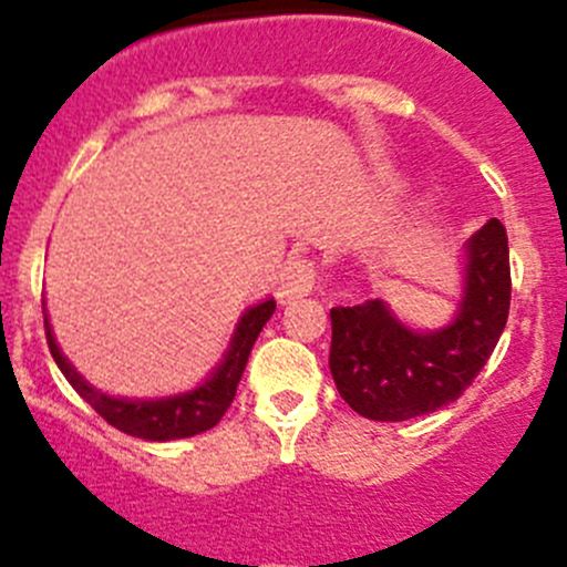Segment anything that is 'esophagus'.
Returning a JSON list of instances; mask_svg holds the SVG:
<instances>
[{"instance_id": "1", "label": "esophagus", "mask_w": 567, "mask_h": 567, "mask_svg": "<svg viewBox=\"0 0 567 567\" xmlns=\"http://www.w3.org/2000/svg\"><path fill=\"white\" fill-rule=\"evenodd\" d=\"M316 262L307 257H290L288 266L282 268V279H279V301H293L296 296H307L316 288Z\"/></svg>"}]
</instances>
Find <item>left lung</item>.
<instances>
[{
  "instance_id": "8db88e82",
  "label": "left lung",
  "mask_w": 567,
  "mask_h": 567,
  "mask_svg": "<svg viewBox=\"0 0 567 567\" xmlns=\"http://www.w3.org/2000/svg\"><path fill=\"white\" fill-rule=\"evenodd\" d=\"M511 312V249L499 219L466 244L453 323L414 331L381 299L331 307L329 370L357 414L403 422L458 400L494 353Z\"/></svg>"
}]
</instances>
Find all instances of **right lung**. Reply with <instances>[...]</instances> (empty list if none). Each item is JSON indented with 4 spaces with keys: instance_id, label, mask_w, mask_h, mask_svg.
Here are the masks:
<instances>
[{
    "instance_id": "obj_1",
    "label": "right lung",
    "mask_w": 567,
    "mask_h": 567,
    "mask_svg": "<svg viewBox=\"0 0 567 567\" xmlns=\"http://www.w3.org/2000/svg\"><path fill=\"white\" fill-rule=\"evenodd\" d=\"M277 310V301L266 299L260 305L249 307L238 320L236 331H233L230 348H227L225 359H221L219 368L210 373V379H205L203 384L194 386V390L173 394V398L162 400H128V398H112V394L95 390L93 384L82 379L76 373L71 362L62 357L60 346L54 342L51 334L49 318H45V340H49V351L54 357L56 368L62 370L71 386L99 411L101 416L117 431L128 433V436L145 439V442H173V439H188L197 436V433L210 431L216 422L225 416V411L230 409L233 398H236L238 381H241L244 368L249 362L251 346H255L257 334L262 331L266 320Z\"/></svg>"
}]
</instances>
